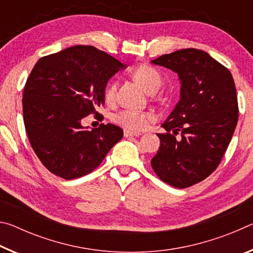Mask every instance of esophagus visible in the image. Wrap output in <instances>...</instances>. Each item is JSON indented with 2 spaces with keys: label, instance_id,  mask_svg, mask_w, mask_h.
<instances>
[{
  "label": "esophagus",
  "instance_id": "34e87169",
  "mask_svg": "<svg viewBox=\"0 0 253 253\" xmlns=\"http://www.w3.org/2000/svg\"><path fill=\"white\" fill-rule=\"evenodd\" d=\"M140 134L139 132H135V131H130V130H128V129H125L124 130V136L125 137H137V136H139Z\"/></svg>",
  "mask_w": 253,
  "mask_h": 253
}]
</instances>
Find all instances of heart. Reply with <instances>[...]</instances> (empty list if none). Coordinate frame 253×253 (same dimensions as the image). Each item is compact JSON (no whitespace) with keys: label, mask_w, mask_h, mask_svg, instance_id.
<instances>
[{"label":"heart","mask_w":253,"mask_h":253,"mask_svg":"<svg viewBox=\"0 0 253 253\" xmlns=\"http://www.w3.org/2000/svg\"><path fill=\"white\" fill-rule=\"evenodd\" d=\"M132 78L143 85L147 91L158 89L162 83V77L156 69L147 65H140L132 70ZM116 91V83L111 81L105 90V99L107 102L114 100ZM154 118L151 113L137 109H124L115 114L113 121L128 130H143L147 127L148 123Z\"/></svg>","instance_id":"1"}]
</instances>
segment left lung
Returning <instances> with one entry per match:
<instances>
[{
    "mask_svg": "<svg viewBox=\"0 0 253 253\" xmlns=\"http://www.w3.org/2000/svg\"><path fill=\"white\" fill-rule=\"evenodd\" d=\"M152 63L181 80V98L162 125L166 132L157 134L161 146L152 168L163 182L190 187L216 169L232 138L239 117L234 81L228 68L198 49L163 54Z\"/></svg>",
    "mask_w": 253,
    "mask_h": 253,
    "instance_id": "1",
    "label": "left lung"
}]
</instances>
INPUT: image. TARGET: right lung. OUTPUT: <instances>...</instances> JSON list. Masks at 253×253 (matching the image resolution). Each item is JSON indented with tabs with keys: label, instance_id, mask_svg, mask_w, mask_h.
<instances>
[{
	"label": "right lung",
	"instance_id": "right-lung-1",
	"mask_svg": "<svg viewBox=\"0 0 253 253\" xmlns=\"http://www.w3.org/2000/svg\"><path fill=\"white\" fill-rule=\"evenodd\" d=\"M126 68L91 45H75L39 59L25 84L22 106L28 138L51 173L74 179L91 173L123 138L121 127L88 130L81 119L105 104L108 80Z\"/></svg>",
	"mask_w": 253,
	"mask_h": 253
}]
</instances>
